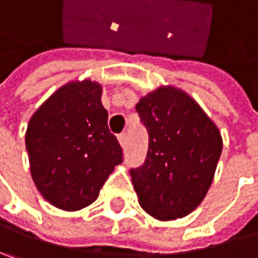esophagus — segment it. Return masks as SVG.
<instances>
[{
    "label": "esophagus",
    "instance_id": "34e87169",
    "mask_svg": "<svg viewBox=\"0 0 258 258\" xmlns=\"http://www.w3.org/2000/svg\"><path fill=\"white\" fill-rule=\"evenodd\" d=\"M118 142H119V145H121L122 148H125V146H127V136H125V134H119V136H118Z\"/></svg>",
    "mask_w": 258,
    "mask_h": 258
}]
</instances>
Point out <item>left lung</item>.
<instances>
[{
  "mask_svg": "<svg viewBox=\"0 0 258 258\" xmlns=\"http://www.w3.org/2000/svg\"><path fill=\"white\" fill-rule=\"evenodd\" d=\"M136 110L149 133L145 164L130 171L139 204L161 222L186 217L213 183L222 134L197 100L171 85L143 96Z\"/></svg>",
  "mask_w": 258,
  "mask_h": 258,
  "instance_id": "8db88e82",
  "label": "left lung"
}]
</instances>
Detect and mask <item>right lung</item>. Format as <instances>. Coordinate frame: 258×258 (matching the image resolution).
I'll return each mask as SVG.
<instances>
[{
    "label": "right lung",
    "instance_id": "obj_1",
    "mask_svg": "<svg viewBox=\"0 0 258 258\" xmlns=\"http://www.w3.org/2000/svg\"><path fill=\"white\" fill-rule=\"evenodd\" d=\"M102 85L71 81L31 116L25 142L31 176L42 198L63 211L93 204L122 149L107 127Z\"/></svg>",
    "mask_w": 258,
    "mask_h": 258
}]
</instances>
